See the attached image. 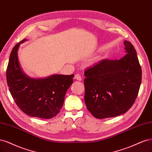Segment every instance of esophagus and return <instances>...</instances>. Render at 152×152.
<instances>
[{"instance_id": "esophagus-1", "label": "esophagus", "mask_w": 152, "mask_h": 152, "mask_svg": "<svg viewBox=\"0 0 152 152\" xmlns=\"http://www.w3.org/2000/svg\"><path fill=\"white\" fill-rule=\"evenodd\" d=\"M75 79L77 80L78 81H81V77L79 74H76L75 75Z\"/></svg>"}]
</instances>
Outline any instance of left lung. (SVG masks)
<instances>
[{"label": "left lung", "mask_w": 152, "mask_h": 152, "mask_svg": "<svg viewBox=\"0 0 152 152\" xmlns=\"http://www.w3.org/2000/svg\"><path fill=\"white\" fill-rule=\"evenodd\" d=\"M126 54L104 59L85 71V102L97 119L124 114L134 103L141 82V68L131 43L124 42Z\"/></svg>", "instance_id": "left-lung-1"}]
</instances>
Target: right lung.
Returning <instances> with one entry per match:
<instances>
[{
    "mask_svg": "<svg viewBox=\"0 0 152 152\" xmlns=\"http://www.w3.org/2000/svg\"><path fill=\"white\" fill-rule=\"evenodd\" d=\"M24 39L12 48L6 71L9 90L14 102L24 113L38 118L51 119L58 112L65 95L73 83L74 75H53L45 78H31L19 65L18 50Z\"/></svg>",
    "mask_w": 152,
    "mask_h": 152,
    "instance_id": "add662e5",
    "label": "right lung"
}]
</instances>
